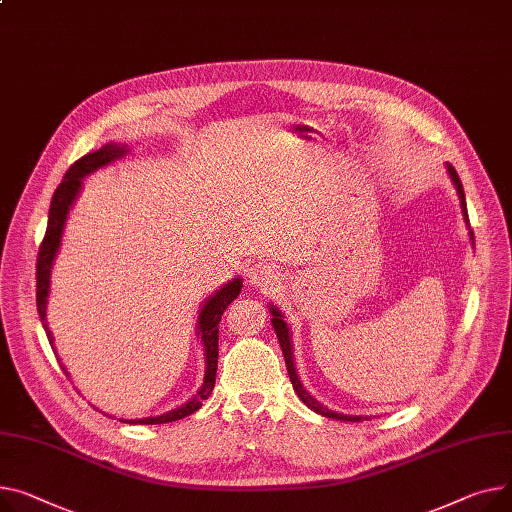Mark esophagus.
I'll use <instances>...</instances> for the list:
<instances>
[{
    "label": "esophagus",
    "mask_w": 512,
    "mask_h": 512,
    "mask_svg": "<svg viewBox=\"0 0 512 512\" xmlns=\"http://www.w3.org/2000/svg\"><path fill=\"white\" fill-rule=\"evenodd\" d=\"M278 271L269 263H255L249 269V282L261 290H271L278 282Z\"/></svg>",
    "instance_id": "obj_1"
}]
</instances>
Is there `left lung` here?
<instances>
[{
	"instance_id": "obj_1",
	"label": "left lung",
	"mask_w": 512,
	"mask_h": 512,
	"mask_svg": "<svg viewBox=\"0 0 512 512\" xmlns=\"http://www.w3.org/2000/svg\"><path fill=\"white\" fill-rule=\"evenodd\" d=\"M447 168H449V177H451V181H453V185H455V189H457V193H459V199H461V210H463L465 222H469V216H467V203H465V191H463L461 179H459L457 170H455L451 164H447ZM469 236H471V241H473V232H471V230H469ZM269 313H271V325H274V329H276V335H278V342H280V346H282V354H284V360H286V368H288V374H290L292 387H294L296 395L300 397V401H302L306 407H311L313 412H317V414H321V416H325V418L342 420V422H362V420H368L366 416H346V414H337V412H331L329 407H325L323 403H319V401H317V399H315V397H313L309 391H306V389L302 387V383H300V379H298V374H296V368H294V356H292V339H290V329H288V323L284 321L282 313L276 309L274 304H271Z\"/></svg>"
}]
</instances>
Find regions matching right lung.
Instances as JSON below:
<instances>
[{"label":"right lung","instance_id":"obj_1","mask_svg":"<svg viewBox=\"0 0 512 512\" xmlns=\"http://www.w3.org/2000/svg\"><path fill=\"white\" fill-rule=\"evenodd\" d=\"M125 154H127V146L107 144L96 152H90V154L82 156L80 160H76L70 168H67L63 181L59 183V187L53 193L51 208H49L47 232H45V238H43V243L39 247V257H37V309H39L41 323L47 331L49 344H53V335H51L49 325H47V296H49V284H51V267H53L55 255H57L59 245H61V234H63L67 214H70V208L74 206V201H76V197L82 189V179L86 175L94 173V170H98L100 166H107V164H111L113 160H117ZM241 288H243L241 278H234L224 288H220L214 296H210L208 302L201 306V313L197 317V335L201 337L203 354H206V377H203V385L197 391V395L191 397L181 407H177V410L166 412L162 416L140 418V420H121V422L146 424V426L148 424H166V422H175V420H181L185 416H191L193 412L199 410L201 401L212 395L214 385H216L218 325H220V319H222L224 311L228 309V304L238 294H241Z\"/></svg>","mask_w":512,"mask_h":512}]
</instances>
